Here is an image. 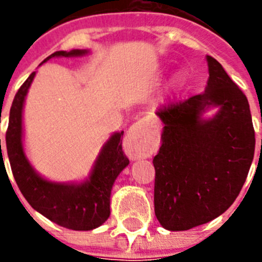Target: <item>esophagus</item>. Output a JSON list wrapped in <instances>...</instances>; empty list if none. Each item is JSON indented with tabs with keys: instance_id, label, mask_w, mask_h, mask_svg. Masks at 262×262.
I'll return each mask as SVG.
<instances>
[{
	"instance_id": "1",
	"label": "esophagus",
	"mask_w": 262,
	"mask_h": 262,
	"mask_svg": "<svg viewBox=\"0 0 262 262\" xmlns=\"http://www.w3.org/2000/svg\"><path fill=\"white\" fill-rule=\"evenodd\" d=\"M149 139L147 134V124L144 120H139L134 124L125 138V146L132 149L134 155H142L147 149Z\"/></svg>"
}]
</instances>
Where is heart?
<instances>
[{
    "label": "heart",
    "mask_w": 262,
    "mask_h": 262,
    "mask_svg": "<svg viewBox=\"0 0 262 262\" xmlns=\"http://www.w3.org/2000/svg\"><path fill=\"white\" fill-rule=\"evenodd\" d=\"M182 81H184V76H182L181 73H178V75H176L175 77L172 78V81H171L170 89H171V90H178L179 87L181 86Z\"/></svg>",
    "instance_id": "obj_1"
}]
</instances>
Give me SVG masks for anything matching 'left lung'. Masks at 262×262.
I'll return each mask as SVG.
<instances>
[{
    "label": "left lung",
    "mask_w": 262,
    "mask_h": 262,
    "mask_svg": "<svg viewBox=\"0 0 262 262\" xmlns=\"http://www.w3.org/2000/svg\"><path fill=\"white\" fill-rule=\"evenodd\" d=\"M203 94L156 114L165 124L153 158L155 213L163 228L187 231L223 214L238 196L255 153L247 97L221 63L207 55ZM218 107L212 119L202 113Z\"/></svg>",
    "instance_id": "1"
}]
</instances>
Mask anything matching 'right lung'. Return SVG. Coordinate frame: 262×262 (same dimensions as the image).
<instances>
[{
    "instance_id": "add662e5",
    "label": "right lung",
    "mask_w": 262,
    "mask_h": 262,
    "mask_svg": "<svg viewBox=\"0 0 262 262\" xmlns=\"http://www.w3.org/2000/svg\"><path fill=\"white\" fill-rule=\"evenodd\" d=\"M87 53L86 49L59 50L43 63L54 57H80ZM34 77L35 72L21 84L10 110L6 147L15 181L29 204L49 221L68 229L91 231L109 218L113 185L129 163L121 147L124 132L114 133L104 144L86 181L60 184L43 179L31 167L23 147V107Z\"/></svg>"
}]
</instances>
